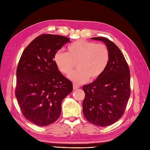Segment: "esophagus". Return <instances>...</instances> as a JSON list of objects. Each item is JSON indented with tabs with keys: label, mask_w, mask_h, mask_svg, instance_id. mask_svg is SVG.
Listing matches in <instances>:
<instances>
[{
	"label": "esophagus",
	"mask_w": 150,
	"mask_h": 150,
	"mask_svg": "<svg viewBox=\"0 0 150 150\" xmlns=\"http://www.w3.org/2000/svg\"><path fill=\"white\" fill-rule=\"evenodd\" d=\"M79 88H80V86H79V85H77V84H73V90H77V89H79Z\"/></svg>",
	"instance_id": "1"
}]
</instances>
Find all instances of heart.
<instances>
[{"label":"heart","instance_id":"heart-1","mask_svg":"<svg viewBox=\"0 0 150 150\" xmlns=\"http://www.w3.org/2000/svg\"><path fill=\"white\" fill-rule=\"evenodd\" d=\"M109 60V50L106 46L85 40L70 44L68 53L59 51L54 55L57 68L63 74L69 73L77 63L78 69L68 75L70 80L77 84L87 82L90 77H99L106 69Z\"/></svg>","mask_w":150,"mask_h":150}]
</instances>
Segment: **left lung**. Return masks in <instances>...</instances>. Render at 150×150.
<instances>
[{"label":"left lung","instance_id":"left-lung-1","mask_svg":"<svg viewBox=\"0 0 150 150\" xmlns=\"http://www.w3.org/2000/svg\"><path fill=\"white\" fill-rule=\"evenodd\" d=\"M106 44L110 60L99 77L83 86L82 103L86 119L94 125L105 127L119 120L125 111L130 95V74L128 64L120 49L104 37H93Z\"/></svg>","mask_w":150,"mask_h":150}]
</instances>
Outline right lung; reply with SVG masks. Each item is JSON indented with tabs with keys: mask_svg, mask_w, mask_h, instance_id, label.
<instances>
[{
	"mask_svg": "<svg viewBox=\"0 0 150 150\" xmlns=\"http://www.w3.org/2000/svg\"><path fill=\"white\" fill-rule=\"evenodd\" d=\"M68 37L43 34L24 50L17 69L15 96L26 119L39 126L55 122L64 98L71 93L72 82L56 65L54 55Z\"/></svg>",
	"mask_w": 150,
	"mask_h": 150,
	"instance_id": "right-lung-1",
	"label": "right lung"
}]
</instances>
